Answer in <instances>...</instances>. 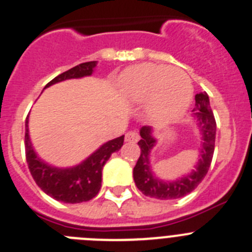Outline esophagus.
Masks as SVG:
<instances>
[{
    "mask_svg": "<svg viewBox=\"0 0 252 252\" xmlns=\"http://www.w3.org/2000/svg\"><path fill=\"white\" fill-rule=\"evenodd\" d=\"M139 140V133L136 130H130L126 134V141L129 143H136Z\"/></svg>",
    "mask_w": 252,
    "mask_h": 252,
    "instance_id": "1",
    "label": "esophagus"
}]
</instances>
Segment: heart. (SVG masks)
<instances>
[{
  "label": "heart",
  "instance_id": "obj_1",
  "mask_svg": "<svg viewBox=\"0 0 252 252\" xmlns=\"http://www.w3.org/2000/svg\"><path fill=\"white\" fill-rule=\"evenodd\" d=\"M123 90L135 103L148 102V114L158 123L177 119L193 94L191 79L183 70L158 64L130 67L123 76Z\"/></svg>",
  "mask_w": 252,
  "mask_h": 252
}]
</instances>
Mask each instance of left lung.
I'll list each match as a JSON object with an SVG mask.
<instances>
[{"label":"left lung","mask_w":252,"mask_h":252,"mask_svg":"<svg viewBox=\"0 0 252 252\" xmlns=\"http://www.w3.org/2000/svg\"><path fill=\"white\" fill-rule=\"evenodd\" d=\"M194 99H196V107L193 109V116L199 122L203 144L199 154L201 158L198 160L196 168L189 175L170 182L158 180L151 171L150 162H149V154L155 145L156 140L151 135L150 126H145L140 129L141 139L138 141L140 156L133 170V176L139 191H141V193L145 194L146 197L156 199H177L187 196L203 181L211 167L214 145H216V118L209 104V97L206 92L197 94Z\"/></svg>","instance_id":"1"}]
</instances>
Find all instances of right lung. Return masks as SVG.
<instances>
[{"label": "right lung", "instance_id": "1", "mask_svg": "<svg viewBox=\"0 0 252 252\" xmlns=\"http://www.w3.org/2000/svg\"><path fill=\"white\" fill-rule=\"evenodd\" d=\"M96 64V61L82 63L56 76L45 87L51 86L56 82L64 81V80L90 76L94 72ZM123 141L124 135H122L103 144L89 158L75 167H53L41 161L32 148L28 130V117L26 121L24 144H26L27 163H28L31 175L33 176L34 181L40 187L41 191H44L48 196L53 197L56 201L64 202V203H81L97 196L101 189L102 168L107 160L111 158L112 154L122 148Z\"/></svg>", "mask_w": 252, "mask_h": 252}]
</instances>
